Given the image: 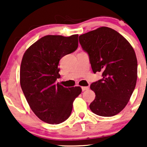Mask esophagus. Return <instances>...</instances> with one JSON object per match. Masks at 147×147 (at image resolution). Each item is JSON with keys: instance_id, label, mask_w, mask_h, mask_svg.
Listing matches in <instances>:
<instances>
[{"instance_id": "obj_1", "label": "esophagus", "mask_w": 147, "mask_h": 147, "mask_svg": "<svg viewBox=\"0 0 147 147\" xmlns=\"http://www.w3.org/2000/svg\"><path fill=\"white\" fill-rule=\"evenodd\" d=\"M82 90H83V91H85V90H88L89 88L88 86H83V87H82Z\"/></svg>"}]
</instances>
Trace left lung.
I'll list each match as a JSON object with an SVG mask.
<instances>
[{
    "label": "left lung",
    "instance_id": "obj_1",
    "mask_svg": "<svg viewBox=\"0 0 147 147\" xmlns=\"http://www.w3.org/2000/svg\"><path fill=\"white\" fill-rule=\"evenodd\" d=\"M79 43L89 56L94 73L102 79L90 85L95 98L90 104L92 113L111 117L129 102L136 85L138 61L129 41L115 30L101 27L80 35Z\"/></svg>",
    "mask_w": 147,
    "mask_h": 147
}]
</instances>
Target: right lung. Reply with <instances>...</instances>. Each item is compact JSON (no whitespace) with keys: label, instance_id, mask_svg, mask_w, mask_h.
<instances>
[{"label":"right lung","instance_id":"add662e5","mask_svg":"<svg viewBox=\"0 0 147 147\" xmlns=\"http://www.w3.org/2000/svg\"><path fill=\"white\" fill-rule=\"evenodd\" d=\"M78 48V34L65 37L47 35L25 51L20 69V84L34 114L43 122L58 124L70 117L79 86L65 88L56 80L61 77L59 62Z\"/></svg>","mask_w":147,"mask_h":147}]
</instances>
